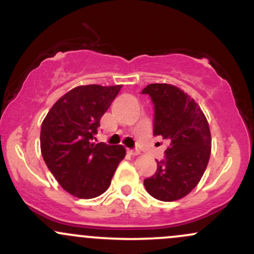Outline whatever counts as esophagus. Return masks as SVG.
Segmentation results:
<instances>
[{"label":"esophagus","mask_w":254,"mask_h":254,"mask_svg":"<svg viewBox=\"0 0 254 254\" xmlns=\"http://www.w3.org/2000/svg\"><path fill=\"white\" fill-rule=\"evenodd\" d=\"M127 154H129V155H131V156H137V155H139V151L138 150H132V149H127Z\"/></svg>","instance_id":"34e87169"}]
</instances>
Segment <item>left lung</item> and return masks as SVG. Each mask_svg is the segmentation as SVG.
Segmentation results:
<instances>
[{"mask_svg":"<svg viewBox=\"0 0 254 254\" xmlns=\"http://www.w3.org/2000/svg\"><path fill=\"white\" fill-rule=\"evenodd\" d=\"M155 109L154 136L167 139L165 159L153 177L144 179L150 196L162 202L185 197L202 179L211 153L208 121L199 105L173 84L151 83L142 90Z\"/></svg>","mask_w":254,"mask_h":254,"instance_id":"1","label":"left lung"}]
</instances>
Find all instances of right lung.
I'll return each mask as SVG.
<instances>
[{"label":"right lung","mask_w":254,"mask_h":254,"mask_svg":"<svg viewBox=\"0 0 254 254\" xmlns=\"http://www.w3.org/2000/svg\"><path fill=\"white\" fill-rule=\"evenodd\" d=\"M122 84H87L60 98L42 123L40 150L46 166L66 192L89 199L103 194L119 162L123 145L93 143L100 119Z\"/></svg>","instance_id":"right-lung-1"}]
</instances>
